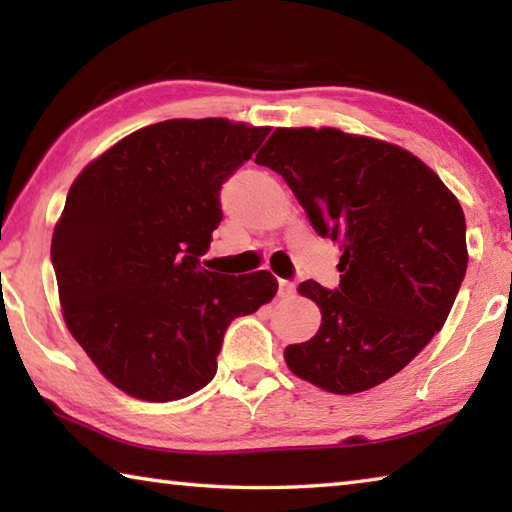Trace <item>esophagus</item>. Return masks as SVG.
Wrapping results in <instances>:
<instances>
[{"label": "esophagus", "mask_w": 512, "mask_h": 512, "mask_svg": "<svg viewBox=\"0 0 512 512\" xmlns=\"http://www.w3.org/2000/svg\"><path fill=\"white\" fill-rule=\"evenodd\" d=\"M277 293H280V298H293L296 296V282L291 280H280V284H277Z\"/></svg>", "instance_id": "esophagus-1"}]
</instances>
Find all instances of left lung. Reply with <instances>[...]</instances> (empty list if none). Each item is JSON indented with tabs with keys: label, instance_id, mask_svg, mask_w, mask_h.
<instances>
[{
	"label": "left lung",
	"instance_id": "obj_1",
	"mask_svg": "<svg viewBox=\"0 0 512 512\" xmlns=\"http://www.w3.org/2000/svg\"><path fill=\"white\" fill-rule=\"evenodd\" d=\"M255 162L280 173L343 250L334 291L300 284L323 323L284 350L287 366L336 395L391 379L440 332L463 284L461 203L409 151L336 128H275Z\"/></svg>",
	"mask_w": 512,
	"mask_h": 512
}]
</instances>
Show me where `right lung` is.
<instances>
[{
	"mask_svg": "<svg viewBox=\"0 0 512 512\" xmlns=\"http://www.w3.org/2000/svg\"><path fill=\"white\" fill-rule=\"evenodd\" d=\"M271 128L169 119L124 137L81 171L51 239L69 332L101 375L173 402L216 375L225 329L277 291L268 271H205L221 187Z\"/></svg>",
	"mask_w": 512,
	"mask_h": 512,
	"instance_id": "obj_1",
	"label": "right lung"
}]
</instances>
